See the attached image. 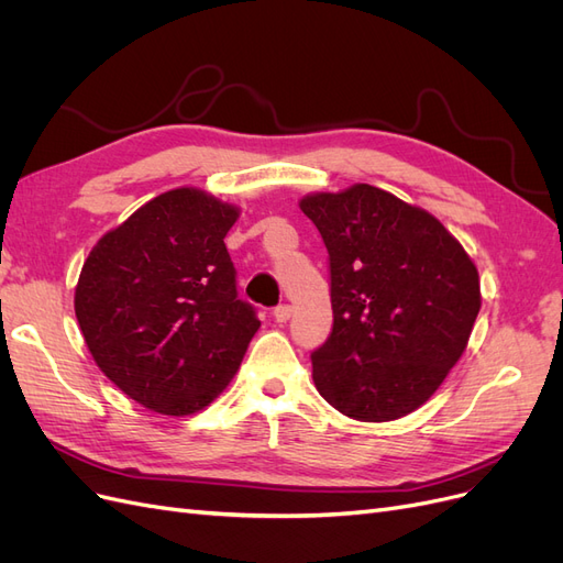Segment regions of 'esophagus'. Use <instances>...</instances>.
Wrapping results in <instances>:
<instances>
[{
  "mask_svg": "<svg viewBox=\"0 0 563 563\" xmlns=\"http://www.w3.org/2000/svg\"><path fill=\"white\" fill-rule=\"evenodd\" d=\"M291 305H277V308H275V312H272V317H275V321H279V323H284V321H288V319H291Z\"/></svg>",
  "mask_w": 563,
  "mask_h": 563,
  "instance_id": "obj_1",
  "label": "esophagus"
}]
</instances>
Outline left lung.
I'll return each mask as SVG.
<instances>
[{
  "instance_id": "8db88e82",
  "label": "left lung",
  "mask_w": 563,
  "mask_h": 563,
  "mask_svg": "<svg viewBox=\"0 0 563 563\" xmlns=\"http://www.w3.org/2000/svg\"><path fill=\"white\" fill-rule=\"evenodd\" d=\"M300 209L329 251L333 327L310 354L319 395L364 422L416 411L465 352L482 308L474 263L434 216L380 187Z\"/></svg>"
}]
</instances>
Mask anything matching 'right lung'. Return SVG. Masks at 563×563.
I'll list each match as a JSON object with an SVG mask.
<instances>
[{
    "label": "right lung",
    "instance_id": "1",
    "mask_svg": "<svg viewBox=\"0 0 563 563\" xmlns=\"http://www.w3.org/2000/svg\"><path fill=\"white\" fill-rule=\"evenodd\" d=\"M236 211L180 187L108 232L81 267L75 314L96 364L164 416L209 406L240 368L261 321L236 296L225 246Z\"/></svg>",
    "mask_w": 563,
    "mask_h": 563
}]
</instances>
